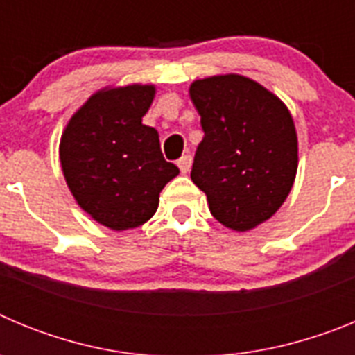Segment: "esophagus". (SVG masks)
I'll return each instance as SVG.
<instances>
[{
    "instance_id": "34e87169",
    "label": "esophagus",
    "mask_w": 355,
    "mask_h": 355,
    "mask_svg": "<svg viewBox=\"0 0 355 355\" xmlns=\"http://www.w3.org/2000/svg\"><path fill=\"white\" fill-rule=\"evenodd\" d=\"M178 167H180V171L183 172V174H187L188 171H190V167H192V156L190 155H183L180 159H178Z\"/></svg>"
}]
</instances>
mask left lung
I'll return each instance as SVG.
<instances>
[{"label": "left lung", "mask_w": 355, "mask_h": 355, "mask_svg": "<svg viewBox=\"0 0 355 355\" xmlns=\"http://www.w3.org/2000/svg\"><path fill=\"white\" fill-rule=\"evenodd\" d=\"M190 97L205 131L190 178L216 220L249 231L268 220L293 187V119L279 97L238 74L193 81Z\"/></svg>", "instance_id": "left-lung-1"}]
</instances>
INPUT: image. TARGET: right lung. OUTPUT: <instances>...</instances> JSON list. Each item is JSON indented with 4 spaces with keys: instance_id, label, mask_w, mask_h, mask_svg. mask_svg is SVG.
I'll use <instances>...</instances> for the list:
<instances>
[{
    "instance_id": "right-lung-1",
    "label": "right lung",
    "mask_w": 355,
    "mask_h": 355,
    "mask_svg": "<svg viewBox=\"0 0 355 355\" xmlns=\"http://www.w3.org/2000/svg\"><path fill=\"white\" fill-rule=\"evenodd\" d=\"M150 85L94 94L62 135L60 162L78 205L115 231L137 227L158 208L162 188L180 174L163 158L158 131L142 124Z\"/></svg>"
}]
</instances>
